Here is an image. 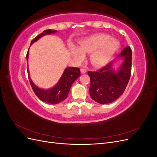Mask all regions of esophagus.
Returning <instances> with one entry per match:
<instances>
[{
	"label": "esophagus",
	"mask_w": 157,
	"mask_h": 157,
	"mask_svg": "<svg viewBox=\"0 0 157 157\" xmlns=\"http://www.w3.org/2000/svg\"><path fill=\"white\" fill-rule=\"evenodd\" d=\"M86 69H83V68H81L80 69V72H81V73L82 74H84V73H86Z\"/></svg>",
	"instance_id": "esophagus-1"
}]
</instances>
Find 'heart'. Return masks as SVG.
Instances as JSON below:
<instances>
[{"mask_svg": "<svg viewBox=\"0 0 157 157\" xmlns=\"http://www.w3.org/2000/svg\"><path fill=\"white\" fill-rule=\"evenodd\" d=\"M119 48L120 42L117 39L111 38L107 34L98 33L80 40L79 48L71 45L70 50L78 61L84 59V53L91 54V63L96 67H102L110 61Z\"/></svg>", "mask_w": 157, "mask_h": 157, "instance_id": "1", "label": "heart"}]
</instances>
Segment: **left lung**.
<instances>
[{
  "instance_id": "1",
  "label": "left lung",
  "mask_w": 157,
  "mask_h": 157,
  "mask_svg": "<svg viewBox=\"0 0 157 157\" xmlns=\"http://www.w3.org/2000/svg\"><path fill=\"white\" fill-rule=\"evenodd\" d=\"M132 52L126 46L118 57L124 58L119 71L115 73L113 62L104 66L97 71H88L90 78V95L95 101L107 104L115 101L122 94L129 82L132 71Z\"/></svg>"
}]
</instances>
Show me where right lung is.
Wrapping results in <instances>:
<instances>
[{"mask_svg": "<svg viewBox=\"0 0 157 157\" xmlns=\"http://www.w3.org/2000/svg\"><path fill=\"white\" fill-rule=\"evenodd\" d=\"M56 30L47 29L44 31L41 34L36 36L33 39L31 42V45L33 42H36L40 37L46 35L52 34V33H56ZM27 61H28L29 58V50L27 53ZM28 77H29V82L33 92H35L36 96L39 98L40 100L51 104H57L60 103L64 99L67 98L69 90L72 86L73 83L75 81V80L80 76V71L78 67H68L65 69L63 75L61 76L59 82L57 83L56 86L49 90H42L39 87L36 86L33 84L31 79L29 77V71L27 70Z\"/></svg>", "mask_w": 157, "mask_h": 157, "instance_id": "1", "label": "right lung"}]
</instances>
